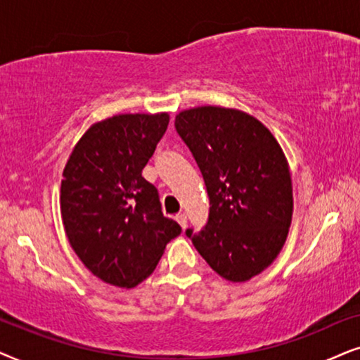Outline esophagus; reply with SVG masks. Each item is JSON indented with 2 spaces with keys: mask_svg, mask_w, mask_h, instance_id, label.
<instances>
[{
  "mask_svg": "<svg viewBox=\"0 0 360 360\" xmlns=\"http://www.w3.org/2000/svg\"><path fill=\"white\" fill-rule=\"evenodd\" d=\"M176 220H177V224H179L183 229L188 227V215H186V214H177Z\"/></svg>",
  "mask_w": 360,
  "mask_h": 360,
  "instance_id": "34e87169",
  "label": "esophagus"
}]
</instances>
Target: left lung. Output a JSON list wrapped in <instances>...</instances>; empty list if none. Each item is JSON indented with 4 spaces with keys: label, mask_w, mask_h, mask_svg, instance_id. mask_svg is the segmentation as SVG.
Instances as JSON below:
<instances>
[{
    "label": "left lung",
    "mask_w": 360,
    "mask_h": 360,
    "mask_svg": "<svg viewBox=\"0 0 360 360\" xmlns=\"http://www.w3.org/2000/svg\"><path fill=\"white\" fill-rule=\"evenodd\" d=\"M174 127L210 202L205 227L186 236L225 280H250L271 265L288 237L293 188L285 153L265 124L236 108L184 110Z\"/></svg>",
    "instance_id": "8db88e82"
}]
</instances>
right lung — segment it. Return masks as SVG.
I'll use <instances>...</instances> for the list:
<instances>
[{
	"label": "right lung",
	"mask_w": 360,
	"mask_h": 360,
	"mask_svg": "<svg viewBox=\"0 0 360 360\" xmlns=\"http://www.w3.org/2000/svg\"><path fill=\"white\" fill-rule=\"evenodd\" d=\"M167 123V113H123L94 123L62 172L65 236L105 283H141L181 233L179 224L162 215L158 189L141 176Z\"/></svg>",
	"instance_id": "right-lung-1"
}]
</instances>
